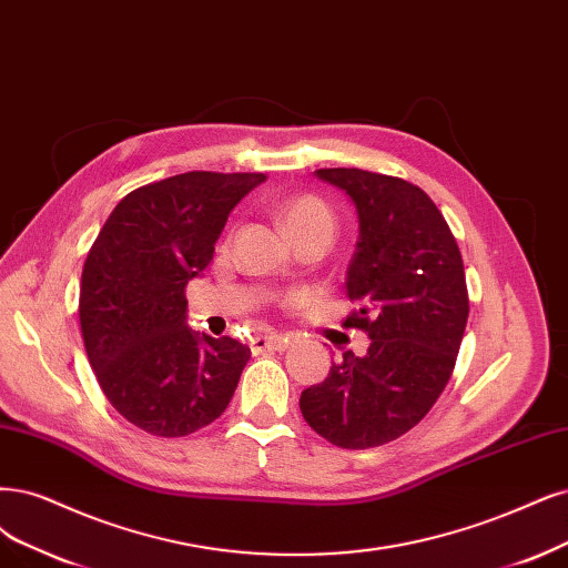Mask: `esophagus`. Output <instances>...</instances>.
<instances>
[{
	"label": "esophagus",
	"mask_w": 568,
	"mask_h": 568,
	"mask_svg": "<svg viewBox=\"0 0 568 568\" xmlns=\"http://www.w3.org/2000/svg\"><path fill=\"white\" fill-rule=\"evenodd\" d=\"M287 346V339L283 334H262V337H255L250 342V348L255 355L264 353V351H283Z\"/></svg>",
	"instance_id": "34e87169"
}]
</instances>
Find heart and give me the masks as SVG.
Returning a JSON list of instances; mask_svg holds the SVG:
<instances>
[{
    "label": "heart",
    "mask_w": 568,
    "mask_h": 568,
    "mask_svg": "<svg viewBox=\"0 0 568 568\" xmlns=\"http://www.w3.org/2000/svg\"><path fill=\"white\" fill-rule=\"evenodd\" d=\"M281 217L287 226V231L292 236L302 234L306 229L313 226H332L334 229V215L325 201H321L318 196L311 194H302L290 199L281 205Z\"/></svg>",
    "instance_id": "1"
}]
</instances>
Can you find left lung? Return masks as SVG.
<instances>
[{
	"label": "left lung",
	"instance_id": "8db88e82",
	"mask_svg": "<svg viewBox=\"0 0 568 568\" xmlns=\"http://www.w3.org/2000/svg\"><path fill=\"white\" fill-rule=\"evenodd\" d=\"M316 175L346 192L358 213L346 295L363 306L344 327L367 332L369 348L363 358L344 353L300 407L327 443L369 449L412 430L449 382L470 308L464 260L424 189L361 168Z\"/></svg>",
	"mask_w": 568,
	"mask_h": 568
}]
</instances>
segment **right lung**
<instances>
[{"mask_svg":"<svg viewBox=\"0 0 568 568\" xmlns=\"http://www.w3.org/2000/svg\"><path fill=\"white\" fill-rule=\"evenodd\" d=\"M264 173L192 171L123 196L81 273L79 323L110 405L156 437L213 424L250 348L186 325V283L210 264L236 203Z\"/></svg>","mask_w":568,"mask_h":568,"instance_id":"add662e5","label":"right lung"}]
</instances>
